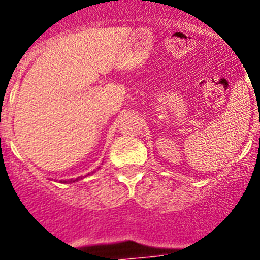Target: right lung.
I'll return each mask as SVG.
<instances>
[{"label": "right lung", "instance_id": "add662e5", "mask_svg": "<svg viewBox=\"0 0 260 260\" xmlns=\"http://www.w3.org/2000/svg\"><path fill=\"white\" fill-rule=\"evenodd\" d=\"M78 179H82V177H79V178H77V179H70V181H64V182H75V181H78Z\"/></svg>", "mask_w": 260, "mask_h": 260}]
</instances>
